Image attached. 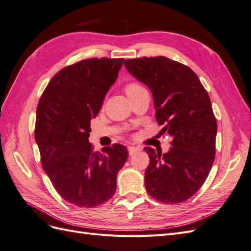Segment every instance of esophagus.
Wrapping results in <instances>:
<instances>
[{"instance_id": "obj_1", "label": "esophagus", "mask_w": 251, "mask_h": 251, "mask_svg": "<svg viewBox=\"0 0 251 251\" xmlns=\"http://www.w3.org/2000/svg\"><path fill=\"white\" fill-rule=\"evenodd\" d=\"M127 150H128V154H130V155H133V154L137 153V151H140L139 148L134 147V146H128V147H127Z\"/></svg>"}]
</instances>
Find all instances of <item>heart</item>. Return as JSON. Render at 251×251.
<instances>
[{
	"label": "heart",
	"instance_id": "obj_1",
	"mask_svg": "<svg viewBox=\"0 0 251 251\" xmlns=\"http://www.w3.org/2000/svg\"><path fill=\"white\" fill-rule=\"evenodd\" d=\"M141 89H143V87L141 85H139L138 82H136V81L127 82L126 85L125 86V91H126V93L127 96L133 94V93H136V92H137V91H139Z\"/></svg>",
	"mask_w": 251,
	"mask_h": 251
}]
</instances>
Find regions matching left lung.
<instances>
[{
  "instance_id": "1",
  "label": "left lung",
  "mask_w": 251,
  "mask_h": 251,
  "mask_svg": "<svg viewBox=\"0 0 251 251\" xmlns=\"http://www.w3.org/2000/svg\"><path fill=\"white\" fill-rule=\"evenodd\" d=\"M125 66L150 88L161 133L172 137L168 153L144 148L147 192L163 203L184 202L201 188L215 161L217 121L209 96L191 68L168 57L126 59Z\"/></svg>"
}]
</instances>
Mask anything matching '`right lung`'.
<instances>
[{"label":"right lung","mask_w":251,"mask_h":251,"mask_svg":"<svg viewBox=\"0 0 251 251\" xmlns=\"http://www.w3.org/2000/svg\"><path fill=\"white\" fill-rule=\"evenodd\" d=\"M124 58H89L58 71L36 109L34 137L42 166L58 195L79 207H95L116 191L128 151L115 143L95 151L90 121L115 82Z\"/></svg>","instance_id":"1"}]
</instances>
